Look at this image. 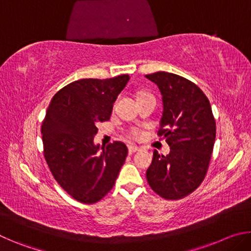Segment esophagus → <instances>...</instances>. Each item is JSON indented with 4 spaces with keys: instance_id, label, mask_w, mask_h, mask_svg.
Here are the masks:
<instances>
[{
    "instance_id": "34e87169",
    "label": "esophagus",
    "mask_w": 251,
    "mask_h": 251,
    "mask_svg": "<svg viewBox=\"0 0 251 251\" xmlns=\"http://www.w3.org/2000/svg\"><path fill=\"white\" fill-rule=\"evenodd\" d=\"M138 151H139V147H137V146H133V145L128 146V152H129V154H134V152Z\"/></svg>"
}]
</instances>
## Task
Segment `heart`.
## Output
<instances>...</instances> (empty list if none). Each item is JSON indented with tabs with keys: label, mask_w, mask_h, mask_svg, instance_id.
Masks as SVG:
<instances>
[{
	"label": "heart",
	"mask_w": 251,
	"mask_h": 251,
	"mask_svg": "<svg viewBox=\"0 0 251 251\" xmlns=\"http://www.w3.org/2000/svg\"><path fill=\"white\" fill-rule=\"evenodd\" d=\"M145 95H151V94H148V93H145V92H141V93H138L137 99H138V97H142V96H145ZM128 137L130 139H133V141H139V139L143 137V133L138 128H135V127H134V128H131L129 130Z\"/></svg>",
	"instance_id": "heart-1"
}]
</instances>
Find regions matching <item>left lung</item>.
<instances>
[{
    "instance_id": "8db88e82",
    "label": "left lung",
    "mask_w": 251,
    "mask_h": 251,
    "mask_svg": "<svg viewBox=\"0 0 251 251\" xmlns=\"http://www.w3.org/2000/svg\"><path fill=\"white\" fill-rule=\"evenodd\" d=\"M146 77L157 84L163 96L158 136L171 147L166 156L154 151L147 182L160 197L177 201L205 179L216 138L215 117L207 96L192 80L167 72Z\"/></svg>"
}]
</instances>
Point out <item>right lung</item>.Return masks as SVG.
Masks as SVG:
<instances>
[{"label": "right lung", "instance_id": "right-lung-1", "mask_svg": "<svg viewBox=\"0 0 251 251\" xmlns=\"http://www.w3.org/2000/svg\"><path fill=\"white\" fill-rule=\"evenodd\" d=\"M129 76L83 78L53 96L42 123L46 164L65 192L83 203H94L107 195L125 163L128 150L114 142L99 151L94 145L97 124L107 122L113 104Z\"/></svg>", "mask_w": 251, "mask_h": 251}]
</instances>
